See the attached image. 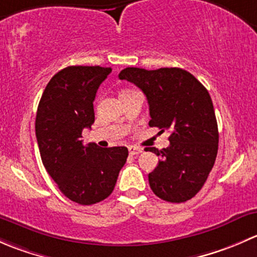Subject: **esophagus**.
<instances>
[{"label": "esophagus", "mask_w": 257, "mask_h": 257, "mask_svg": "<svg viewBox=\"0 0 257 257\" xmlns=\"http://www.w3.org/2000/svg\"><path fill=\"white\" fill-rule=\"evenodd\" d=\"M143 150L141 149V148H137V147H129V154L131 155H137L139 154V153H142Z\"/></svg>", "instance_id": "1"}]
</instances>
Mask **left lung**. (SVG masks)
I'll list each match as a JSON object with an SVG mask.
<instances>
[{"label": "left lung", "instance_id": "8db88e82", "mask_svg": "<svg viewBox=\"0 0 257 257\" xmlns=\"http://www.w3.org/2000/svg\"><path fill=\"white\" fill-rule=\"evenodd\" d=\"M119 79L143 90L149 104V125L172 133L168 148L147 149L160 158L148 175L153 193L169 203L190 200L205 184L217 154L219 132L208 89L181 68L128 67L119 73Z\"/></svg>", "mask_w": 257, "mask_h": 257}]
</instances>
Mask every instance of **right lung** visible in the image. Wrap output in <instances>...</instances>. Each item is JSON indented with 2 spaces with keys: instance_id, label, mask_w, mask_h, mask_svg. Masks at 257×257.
I'll return each instance as SVG.
<instances>
[{
  "instance_id": "1",
  "label": "right lung",
  "mask_w": 257,
  "mask_h": 257,
  "mask_svg": "<svg viewBox=\"0 0 257 257\" xmlns=\"http://www.w3.org/2000/svg\"><path fill=\"white\" fill-rule=\"evenodd\" d=\"M112 68L71 66L49 80L36 115L41 159L59 190L74 203L92 205L112 194L125 164V147L83 144L82 131L94 123L95 94Z\"/></svg>"
}]
</instances>
